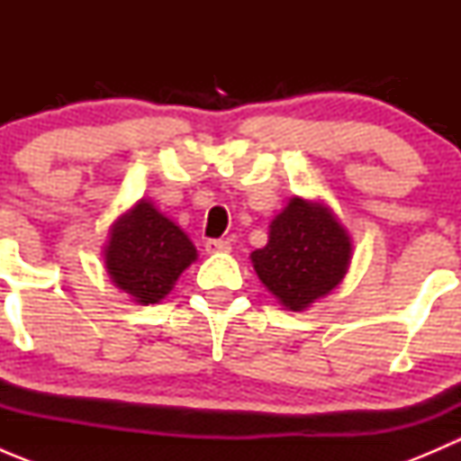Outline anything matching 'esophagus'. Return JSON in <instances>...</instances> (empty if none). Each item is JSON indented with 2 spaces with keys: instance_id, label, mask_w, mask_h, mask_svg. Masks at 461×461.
Returning a JSON list of instances; mask_svg holds the SVG:
<instances>
[{
  "instance_id": "esophagus-1",
  "label": "esophagus",
  "mask_w": 461,
  "mask_h": 461,
  "mask_svg": "<svg viewBox=\"0 0 461 461\" xmlns=\"http://www.w3.org/2000/svg\"><path fill=\"white\" fill-rule=\"evenodd\" d=\"M204 249H207V254H227L231 252V243L222 239H212L204 243Z\"/></svg>"
}]
</instances>
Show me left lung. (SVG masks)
I'll list each match as a JSON object with an SVG mask.
<instances>
[{"label": "left lung", "mask_w": 461, "mask_h": 461, "mask_svg": "<svg viewBox=\"0 0 461 461\" xmlns=\"http://www.w3.org/2000/svg\"><path fill=\"white\" fill-rule=\"evenodd\" d=\"M249 258L269 294L303 312L346 278L352 239L328 204L294 196L269 222L267 245Z\"/></svg>", "instance_id": "left-lung-1"}]
</instances>
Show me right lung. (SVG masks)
Here are the masks:
<instances>
[{
	"label": "right lung",
	"instance_id": "right-lung-1",
	"mask_svg": "<svg viewBox=\"0 0 461 461\" xmlns=\"http://www.w3.org/2000/svg\"><path fill=\"white\" fill-rule=\"evenodd\" d=\"M104 269L133 303H160L198 258L192 239L149 198L120 213L106 236Z\"/></svg>",
	"mask_w": 461,
	"mask_h": 461
}]
</instances>
